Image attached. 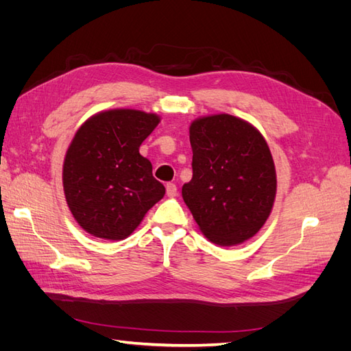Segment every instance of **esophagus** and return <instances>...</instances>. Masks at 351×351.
<instances>
[{"mask_svg":"<svg viewBox=\"0 0 351 351\" xmlns=\"http://www.w3.org/2000/svg\"><path fill=\"white\" fill-rule=\"evenodd\" d=\"M167 195L168 197H176L177 196V186L174 183H167Z\"/></svg>","mask_w":351,"mask_h":351,"instance_id":"esophagus-1","label":"esophagus"}]
</instances>
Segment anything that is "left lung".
<instances>
[{
    "instance_id": "1",
    "label": "left lung",
    "mask_w": 351,
    "mask_h": 351,
    "mask_svg": "<svg viewBox=\"0 0 351 351\" xmlns=\"http://www.w3.org/2000/svg\"><path fill=\"white\" fill-rule=\"evenodd\" d=\"M189 132L193 177L182 195L199 230L224 247L249 240L267 222L277 193L267 141L230 114L200 117Z\"/></svg>"
}]
</instances>
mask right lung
<instances>
[{"instance_id": "right-lung-1", "label": "right lung", "mask_w": 351, "mask_h": 351, "mask_svg": "<svg viewBox=\"0 0 351 351\" xmlns=\"http://www.w3.org/2000/svg\"><path fill=\"white\" fill-rule=\"evenodd\" d=\"M161 119L152 112L101 111L74 134L62 165V187L77 224L93 237L124 240L165 195L152 164L139 154Z\"/></svg>"}]
</instances>
